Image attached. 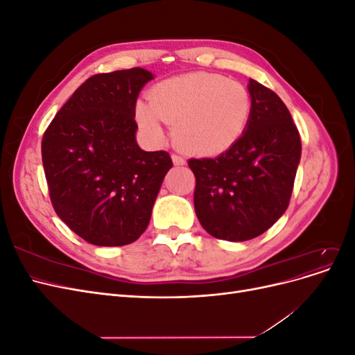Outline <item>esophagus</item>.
<instances>
[{
  "label": "esophagus",
  "instance_id": "34e87169",
  "mask_svg": "<svg viewBox=\"0 0 355 355\" xmlns=\"http://www.w3.org/2000/svg\"><path fill=\"white\" fill-rule=\"evenodd\" d=\"M171 159H173V164H175V166H184V164H185V159L182 158L180 155L173 154V155H171Z\"/></svg>",
  "mask_w": 355,
  "mask_h": 355
}]
</instances>
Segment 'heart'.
<instances>
[{
    "instance_id": "1",
    "label": "heart",
    "mask_w": 355,
    "mask_h": 355,
    "mask_svg": "<svg viewBox=\"0 0 355 355\" xmlns=\"http://www.w3.org/2000/svg\"><path fill=\"white\" fill-rule=\"evenodd\" d=\"M250 93L239 81L210 72H189L155 84L149 102H137L136 121L149 141H164V123L185 153L216 157L227 153L249 125Z\"/></svg>"
}]
</instances>
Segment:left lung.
<instances>
[{
	"label": "left lung",
	"instance_id": "obj_1",
	"mask_svg": "<svg viewBox=\"0 0 355 355\" xmlns=\"http://www.w3.org/2000/svg\"><path fill=\"white\" fill-rule=\"evenodd\" d=\"M249 125L227 153L216 158H191L196 175L194 207L211 237L247 241L280 219L292 197L300 161L299 132L278 96L249 80Z\"/></svg>",
	"mask_w": 355,
	"mask_h": 355
}]
</instances>
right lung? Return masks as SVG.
<instances>
[{"label":"right lung","mask_w":355,"mask_h":355,"mask_svg":"<svg viewBox=\"0 0 355 355\" xmlns=\"http://www.w3.org/2000/svg\"><path fill=\"white\" fill-rule=\"evenodd\" d=\"M151 80L144 68L93 75L42 137L53 207L90 244L125 245L141 237L173 166L166 151L148 153L136 142V101Z\"/></svg>","instance_id":"right-lung-1"}]
</instances>
